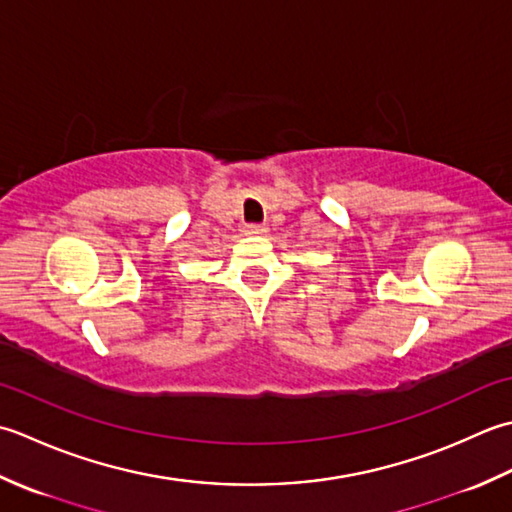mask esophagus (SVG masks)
<instances>
[{
  "instance_id": "obj_1",
  "label": "esophagus",
  "mask_w": 512,
  "mask_h": 512,
  "mask_svg": "<svg viewBox=\"0 0 512 512\" xmlns=\"http://www.w3.org/2000/svg\"><path fill=\"white\" fill-rule=\"evenodd\" d=\"M245 234L247 236H265L267 234V227L265 225H247L245 227Z\"/></svg>"
}]
</instances>
